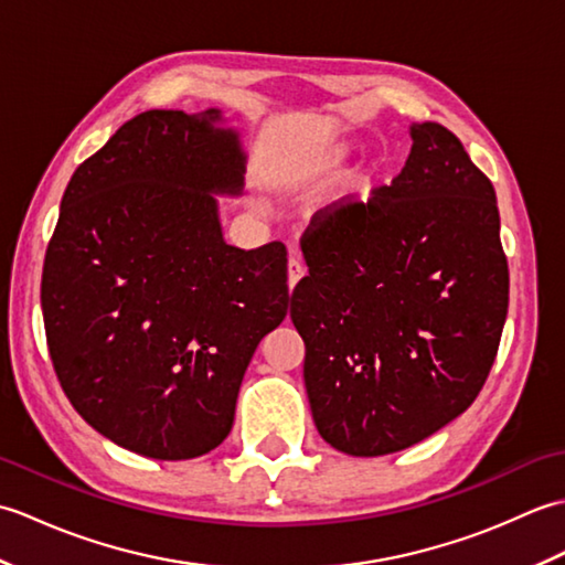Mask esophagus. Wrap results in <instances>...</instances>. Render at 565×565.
<instances>
[{"mask_svg": "<svg viewBox=\"0 0 565 565\" xmlns=\"http://www.w3.org/2000/svg\"><path fill=\"white\" fill-rule=\"evenodd\" d=\"M286 276H289V289H294V286L306 276L303 262L298 257H289V264H286Z\"/></svg>", "mask_w": 565, "mask_h": 565, "instance_id": "obj_1", "label": "esophagus"}]
</instances>
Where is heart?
Wrapping results in <instances>:
<instances>
[{
	"instance_id": "b5f03b06",
	"label": "heart",
	"mask_w": 565,
	"mask_h": 565,
	"mask_svg": "<svg viewBox=\"0 0 565 565\" xmlns=\"http://www.w3.org/2000/svg\"><path fill=\"white\" fill-rule=\"evenodd\" d=\"M347 150L344 146H338V148H330L328 152L320 154L318 160V167L322 172H334L340 170V167L344 164L347 160ZM371 186H374V170L371 167H359V170L350 172L344 177V182L340 186V201L344 203H354V201H362L369 196Z\"/></svg>"
}]
</instances>
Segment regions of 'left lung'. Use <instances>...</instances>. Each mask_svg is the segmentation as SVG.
<instances>
[{"label":"left lung","mask_w":565,"mask_h":565,"mask_svg":"<svg viewBox=\"0 0 565 565\" xmlns=\"http://www.w3.org/2000/svg\"><path fill=\"white\" fill-rule=\"evenodd\" d=\"M391 186L316 213L291 294L320 437L350 456L413 447L481 393L510 274L490 179L439 124H413Z\"/></svg>","instance_id":"8db88e82"}]
</instances>
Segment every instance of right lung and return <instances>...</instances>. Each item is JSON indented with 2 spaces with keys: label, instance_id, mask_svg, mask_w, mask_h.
I'll use <instances>...</instances> for the list:
<instances>
[{
  "label": "right lung",
  "instance_id": "right-lung-1",
  "mask_svg": "<svg viewBox=\"0 0 565 565\" xmlns=\"http://www.w3.org/2000/svg\"><path fill=\"white\" fill-rule=\"evenodd\" d=\"M218 109H152L84 160L60 201L41 306L72 407L118 447L160 461L227 437L259 340L286 318V249L223 239L215 194L245 152Z\"/></svg>",
  "mask_w": 565,
  "mask_h": 565
}]
</instances>
